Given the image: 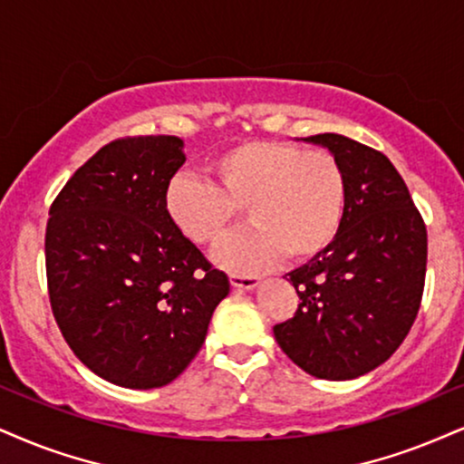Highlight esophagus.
Returning <instances> with one entry per match:
<instances>
[{
	"label": "esophagus",
	"mask_w": 464,
	"mask_h": 464,
	"mask_svg": "<svg viewBox=\"0 0 464 464\" xmlns=\"http://www.w3.org/2000/svg\"><path fill=\"white\" fill-rule=\"evenodd\" d=\"M230 284L238 290H256L260 285V279L254 276H232Z\"/></svg>",
	"instance_id": "obj_1"
}]
</instances>
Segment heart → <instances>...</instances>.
I'll return each mask as SVG.
<instances>
[{
	"mask_svg": "<svg viewBox=\"0 0 464 464\" xmlns=\"http://www.w3.org/2000/svg\"><path fill=\"white\" fill-rule=\"evenodd\" d=\"M210 182L176 176L165 208L182 237L213 245L238 213L251 226L217 245L213 258L234 273H256L290 260H310L334 243L346 206V176L334 154L288 141H243L206 165Z\"/></svg>",
	"mask_w": 464,
	"mask_h": 464,
	"instance_id": "b5f03b06",
	"label": "heart"
}]
</instances>
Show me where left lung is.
Listing matches in <instances>:
<instances>
[{
    "instance_id": "left-lung-1",
    "label": "left lung",
    "mask_w": 464,
    "mask_h": 464,
    "mask_svg": "<svg viewBox=\"0 0 464 464\" xmlns=\"http://www.w3.org/2000/svg\"><path fill=\"white\" fill-rule=\"evenodd\" d=\"M303 141L327 148L344 169V219L327 249L288 273L301 301L273 334L307 374L357 379L385 363L415 323L426 226L385 154L337 133Z\"/></svg>"
}]
</instances>
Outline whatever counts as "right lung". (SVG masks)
<instances>
[{
  "instance_id": "right-lung-1",
  "label": "right lung",
  "mask_w": 464,
  "mask_h": 464,
  "mask_svg": "<svg viewBox=\"0 0 464 464\" xmlns=\"http://www.w3.org/2000/svg\"><path fill=\"white\" fill-rule=\"evenodd\" d=\"M174 135L102 146L51 204L44 262L62 335L101 379L168 385L204 344L230 279L176 230L165 191L187 161Z\"/></svg>"
}]
</instances>
